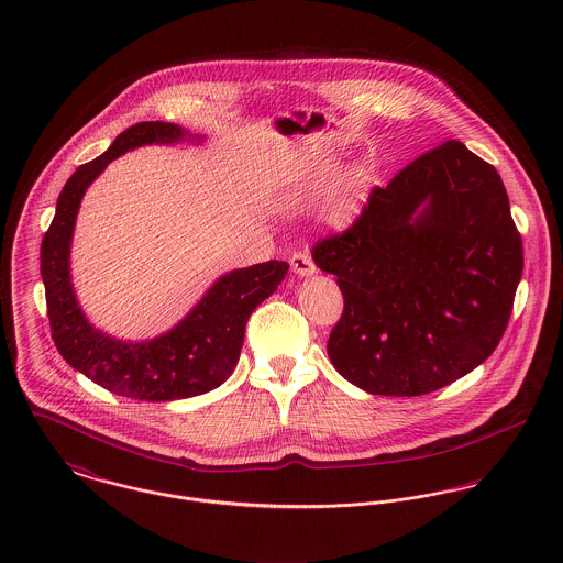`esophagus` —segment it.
Segmentation results:
<instances>
[{"instance_id":"1","label":"esophagus","mask_w":563,"mask_h":563,"mask_svg":"<svg viewBox=\"0 0 563 563\" xmlns=\"http://www.w3.org/2000/svg\"><path fill=\"white\" fill-rule=\"evenodd\" d=\"M290 268H292V273H297V275H301V277H310V275L317 273V264H314L310 251H297V253H292V257H290Z\"/></svg>"}]
</instances>
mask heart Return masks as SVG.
I'll use <instances>...</instances> for the list:
<instances>
[{"label": "heart", "mask_w": 563, "mask_h": 563, "mask_svg": "<svg viewBox=\"0 0 563 563\" xmlns=\"http://www.w3.org/2000/svg\"><path fill=\"white\" fill-rule=\"evenodd\" d=\"M366 192V173L360 166H351L338 177V166L327 164L310 170L284 199L288 210L301 212L327 206V217L335 225L351 223Z\"/></svg>", "instance_id": "heart-1"}]
</instances>
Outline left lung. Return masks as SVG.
Instances as JSON below:
<instances>
[{
	"mask_svg": "<svg viewBox=\"0 0 563 563\" xmlns=\"http://www.w3.org/2000/svg\"><path fill=\"white\" fill-rule=\"evenodd\" d=\"M344 312L327 353L353 386L418 397L498 346L522 277V239L496 168L446 141L373 188L360 219L317 242Z\"/></svg>",
	"mask_w": 563,
	"mask_h": 563,
	"instance_id": "left-lung-1",
	"label": "left lung"
}]
</instances>
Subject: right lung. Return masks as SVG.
I'll use <instances>...</instances> for the list:
<instances>
[{
    "label": "right lung",
    "mask_w": 563,
    "mask_h": 563,
    "mask_svg": "<svg viewBox=\"0 0 563 563\" xmlns=\"http://www.w3.org/2000/svg\"><path fill=\"white\" fill-rule=\"evenodd\" d=\"M181 141L201 143L203 136L164 121H143L128 128L108 152L81 164L69 177L41 244V275L56 349L69 366L97 386L139 401H177L219 388L241 357L251 312L277 290L288 273V262L279 260L230 271L173 329L143 342L112 338L88 322L71 284L69 264L86 188L110 162L130 150Z\"/></svg>",
    "instance_id": "obj_1"
}]
</instances>
